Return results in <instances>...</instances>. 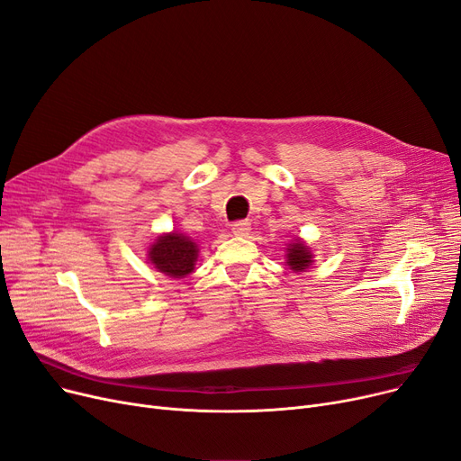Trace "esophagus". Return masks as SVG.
I'll use <instances>...</instances> for the list:
<instances>
[{
  "label": "esophagus",
  "mask_w": 461,
  "mask_h": 461,
  "mask_svg": "<svg viewBox=\"0 0 461 461\" xmlns=\"http://www.w3.org/2000/svg\"><path fill=\"white\" fill-rule=\"evenodd\" d=\"M251 230V223L248 221V219H242V221H236L232 225V234L236 236H248Z\"/></svg>",
  "instance_id": "1"
}]
</instances>
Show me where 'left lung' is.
<instances>
[{
  "label": "left lung",
  "instance_id": "1",
  "mask_svg": "<svg viewBox=\"0 0 461 461\" xmlns=\"http://www.w3.org/2000/svg\"><path fill=\"white\" fill-rule=\"evenodd\" d=\"M287 265L294 270V272H303L312 265V253L310 248L303 246L302 242H294L289 244L287 248Z\"/></svg>",
  "mask_w": 461,
  "mask_h": 461
}]
</instances>
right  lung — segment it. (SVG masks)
Instances as JSON below:
<instances>
[{
	"mask_svg": "<svg viewBox=\"0 0 461 461\" xmlns=\"http://www.w3.org/2000/svg\"><path fill=\"white\" fill-rule=\"evenodd\" d=\"M149 260L159 272L170 277H184L193 272L196 255V244L184 234L159 236L158 242L149 248Z\"/></svg>",
	"mask_w": 461,
	"mask_h": 461,
	"instance_id": "add662e5",
	"label": "right lung"
}]
</instances>
